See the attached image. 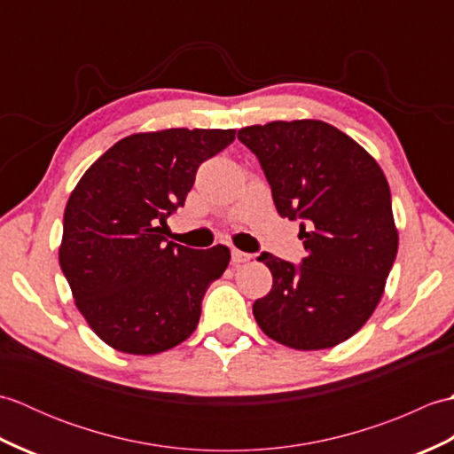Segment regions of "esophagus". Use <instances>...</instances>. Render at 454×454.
<instances>
[{
	"mask_svg": "<svg viewBox=\"0 0 454 454\" xmlns=\"http://www.w3.org/2000/svg\"><path fill=\"white\" fill-rule=\"evenodd\" d=\"M249 259H252V255H249V254H246V252H239V249H232V263H234V265L247 263Z\"/></svg>",
	"mask_w": 454,
	"mask_h": 454,
	"instance_id": "esophagus-1",
	"label": "esophagus"
}]
</instances>
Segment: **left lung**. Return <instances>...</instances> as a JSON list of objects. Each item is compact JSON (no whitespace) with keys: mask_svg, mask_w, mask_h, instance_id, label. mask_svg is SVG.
Returning a JSON list of instances; mask_svg holds the SVG:
<instances>
[{"mask_svg":"<svg viewBox=\"0 0 454 454\" xmlns=\"http://www.w3.org/2000/svg\"><path fill=\"white\" fill-rule=\"evenodd\" d=\"M262 163L277 212L301 220L302 265L262 254L273 275L254 302L271 340L317 351L349 340L379 306L398 252L388 181L351 137L324 121H273L238 132Z\"/></svg>","mask_w":454,"mask_h":454,"instance_id":"obj_1","label":"left lung"}]
</instances>
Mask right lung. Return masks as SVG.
<instances>
[{"label": "right lung", "instance_id": "add662e5", "mask_svg": "<svg viewBox=\"0 0 454 454\" xmlns=\"http://www.w3.org/2000/svg\"><path fill=\"white\" fill-rule=\"evenodd\" d=\"M236 130L168 129L119 140L83 173L64 210L58 257L85 322L113 349L156 355L197 330L200 302L230 249L161 236L202 161Z\"/></svg>", "mask_w": 454, "mask_h": 454}]
</instances>
